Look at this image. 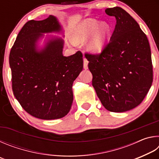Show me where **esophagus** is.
Wrapping results in <instances>:
<instances>
[{
    "label": "esophagus",
    "instance_id": "esophagus-1",
    "mask_svg": "<svg viewBox=\"0 0 159 159\" xmlns=\"http://www.w3.org/2000/svg\"><path fill=\"white\" fill-rule=\"evenodd\" d=\"M88 61L86 58H83V68L85 69H88Z\"/></svg>",
    "mask_w": 159,
    "mask_h": 159
}]
</instances>
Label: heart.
<instances>
[{
	"mask_svg": "<svg viewBox=\"0 0 159 159\" xmlns=\"http://www.w3.org/2000/svg\"><path fill=\"white\" fill-rule=\"evenodd\" d=\"M109 33L110 27L108 24H100L95 20L88 19L76 26L74 38L77 42H84L93 34L88 43V49L93 53H99L105 48Z\"/></svg>",
	"mask_w": 159,
	"mask_h": 159,
	"instance_id": "obj_1",
	"label": "heart"
}]
</instances>
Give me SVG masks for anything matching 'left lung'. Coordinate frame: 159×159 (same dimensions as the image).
<instances>
[{"label":"left lung","mask_w":159,"mask_h":159,"mask_svg":"<svg viewBox=\"0 0 159 159\" xmlns=\"http://www.w3.org/2000/svg\"><path fill=\"white\" fill-rule=\"evenodd\" d=\"M105 12L116 20L109 43L99 55L85 56L102 105L124 112L138 107L152 86V54L146 34L125 10L115 7Z\"/></svg>","instance_id":"8db88e82"}]
</instances>
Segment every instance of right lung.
I'll return each mask as SVG.
<instances>
[{"label":"right lung","instance_id":"obj_1","mask_svg":"<svg viewBox=\"0 0 159 159\" xmlns=\"http://www.w3.org/2000/svg\"><path fill=\"white\" fill-rule=\"evenodd\" d=\"M57 19L50 15L41 21L30 20L18 34L10 52L12 88L21 107L43 120L61 118L73 102V83L83 70V55H63L64 41L51 38L44 48L37 42L44 33L60 32Z\"/></svg>","mask_w":159,"mask_h":159}]
</instances>
